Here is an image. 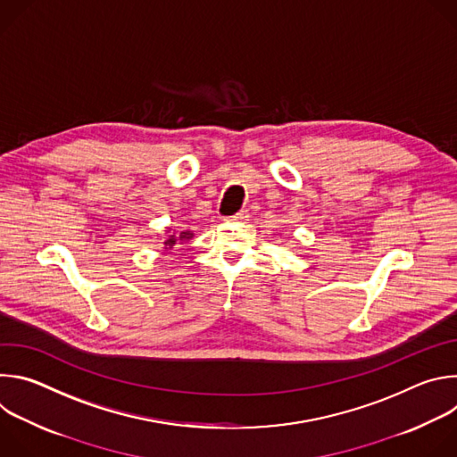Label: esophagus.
<instances>
[{
    "label": "esophagus",
    "mask_w": 457,
    "mask_h": 457,
    "mask_svg": "<svg viewBox=\"0 0 457 457\" xmlns=\"http://www.w3.org/2000/svg\"><path fill=\"white\" fill-rule=\"evenodd\" d=\"M226 220H228V222H245V220H249V213H247V212H238L237 215L228 217Z\"/></svg>",
    "instance_id": "34e87169"
}]
</instances>
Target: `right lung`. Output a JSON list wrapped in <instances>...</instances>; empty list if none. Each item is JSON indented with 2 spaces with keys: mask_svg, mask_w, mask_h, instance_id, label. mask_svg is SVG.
<instances>
[{
  "mask_svg": "<svg viewBox=\"0 0 457 457\" xmlns=\"http://www.w3.org/2000/svg\"><path fill=\"white\" fill-rule=\"evenodd\" d=\"M193 238V231H171V228H168L164 231V237H162V245L166 251H170L173 245H179V244H184L187 240Z\"/></svg>",
  "mask_w": 457,
  "mask_h": 457,
  "instance_id": "add662e5",
  "label": "right lung"
}]
</instances>
